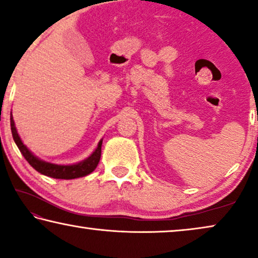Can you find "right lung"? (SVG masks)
Masks as SVG:
<instances>
[{
  "label": "right lung",
  "mask_w": 258,
  "mask_h": 258,
  "mask_svg": "<svg viewBox=\"0 0 258 258\" xmlns=\"http://www.w3.org/2000/svg\"><path fill=\"white\" fill-rule=\"evenodd\" d=\"M10 125H11V133H13V137L15 143L17 144L18 149L24 156V158L28 160V163L31 165L33 169L38 171L42 174L48 175V177L57 178V179H74L85 177L96 169L98 164L100 162V157H101V145L102 140L99 142L98 147L95 150L89 155L87 158H85L80 162L71 163V164H57L51 163L47 160H44L39 157H37L35 154H32L23 142H22L20 135H18L16 126H15V122L13 118V115L10 116Z\"/></svg>",
  "instance_id": "add662e5"
}]
</instances>
